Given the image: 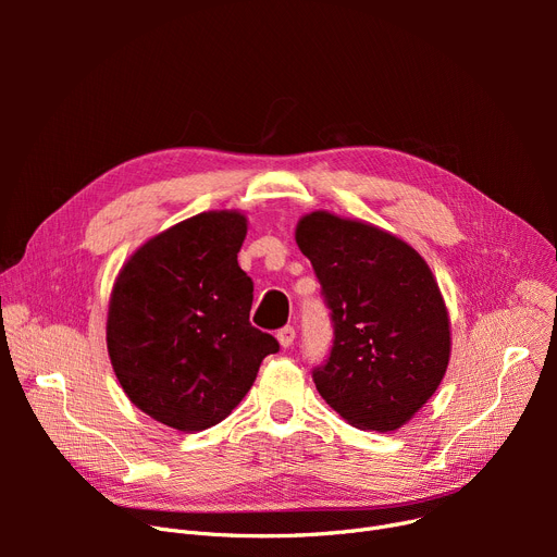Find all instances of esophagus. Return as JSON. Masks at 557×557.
I'll use <instances>...</instances> for the list:
<instances>
[{"label":"esophagus","mask_w":557,"mask_h":557,"mask_svg":"<svg viewBox=\"0 0 557 557\" xmlns=\"http://www.w3.org/2000/svg\"><path fill=\"white\" fill-rule=\"evenodd\" d=\"M294 338H296V330L290 327V325H286V327L277 330V341H280V345H282L284 349L294 345Z\"/></svg>","instance_id":"esophagus-1"}]
</instances>
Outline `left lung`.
<instances>
[{"instance_id":"left-lung-1","label":"left lung","mask_w":557,"mask_h":557,"mask_svg":"<svg viewBox=\"0 0 557 557\" xmlns=\"http://www.w3.org/2000/svg\"><path fill=\"white\" fill-rule=\"evenodd\" d=\"M296 242L330 309L334 338L311 376L363 431H395L441 386L449 315L426 261L401 239L330 212L302 216Z\"/></svg>"}]
</instances>
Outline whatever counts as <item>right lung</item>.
Masks as SVG:
<instances>
[{"instance_id":"obj_1","label":"right lung","mask_w":557,"mask_h":557,"mask_svg":"<svg viewBox=\"0 0 557 557\" xmlns=\"http://www.w3.org/2000/svg\"><path fill=\"white\" fill-rule=\"evenodd\" d=\"M239 212H202L146 242L114 282L108 355L128 399L178 431L225 420L275 336L250 325Z\"/></svg>"}]
</instances>
